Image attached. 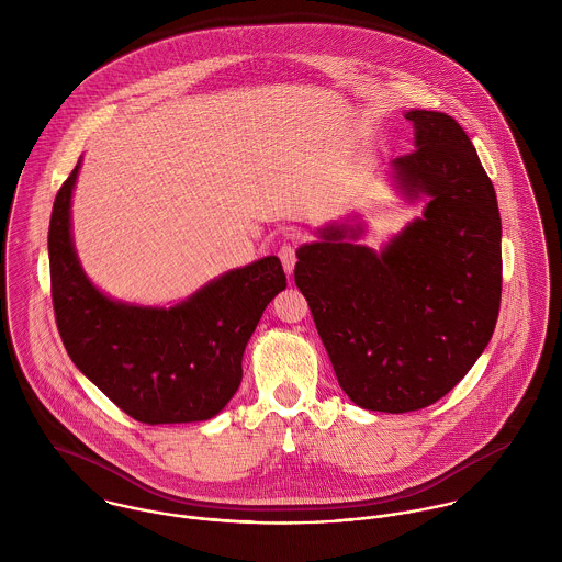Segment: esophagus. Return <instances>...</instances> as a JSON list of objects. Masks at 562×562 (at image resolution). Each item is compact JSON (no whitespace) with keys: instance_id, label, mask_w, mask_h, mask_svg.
Segmentation results:
<instances>
[{"instance_id":"1","label":"esophagus","mask_w":562,"mask_h":562,"mask_svg":"<svg viewBox=\"0 0 562 562\" xmlns=\"http://www.w3.org/2000/svg\"><path fill=\"white\" fill-rule=\"evenodd\" d=\"M279 259L283 263V270L288 272V277H292L294 266H296V248H294V244H283L279 248Z\"/></svg>"}]
</instances>
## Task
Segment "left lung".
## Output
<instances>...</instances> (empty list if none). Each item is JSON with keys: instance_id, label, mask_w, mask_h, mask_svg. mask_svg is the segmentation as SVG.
<instances>
[{"instance_id": "1", "label": "left lung", "mask_w": 562, "mask_h": 562, "mask_svg": "<svg viewBox=\"0 0 562 562\" xmlns=\"http://www.w3.org/2000/svg\"><path fill=\"white\" fill-rule=\"evenodd\" d=\"M411 154L390 161L419 218L374 250L359 216L322 227L296 250L339 387L361 408L406 413L443 398L486 348L502 294V223L491 179L463 127L408 110Z\"/></svg>"}]
</instances>
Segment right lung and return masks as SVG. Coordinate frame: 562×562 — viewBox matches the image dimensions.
Returning <instances> with one entry per match:
<instances>
[{"label":"right lung","mask_w":562,"mask_h":562,"mask_svg":"<svg viewBox=\"0 0 562 562\" xmlns=\"http://www.w3.org/2000/svg\"><path fill=\"white\" fill-rule=\"evenodd\" d=\"M81 160L49 223L52 299L63 344L81 374L130 417L188 424L218 415L241 381V355L268 303L285 290L279 257L234 268L170 307L114 301L83 272L71 234Z\"/></svg>","instance_id":"1"}]
</instances>
